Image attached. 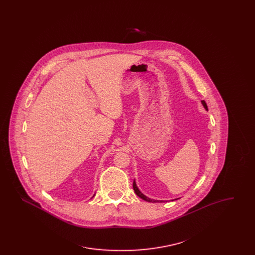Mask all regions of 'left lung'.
<instances>
[{
	"label": "left lung",
	"instance_id": "left-lung-1",
	"mask_svg": "<svg viewBox=\"0 0 255 255\" xmlns=\"http://www.w3.org/2000/svg\"><path fill=\"white\" fill-rule=\"evenodd\" d=\"M202 103H203V105L205 106V108L207 110V105H206V101H205V100H203V101H202ZM133 191L135 192V194L137 195L139 198L143 199V200L146 201V202H150V203H157V202H158V201H155V200H151L150 198H148V197H146V196L142 194V193L138 190V188H137V186H136V184H135V182H134V181H133ZM160 202H161V201H160Z\"/></svg>",
	"mask_w": 255,
	"mask_h": 255
}]
</instances>
